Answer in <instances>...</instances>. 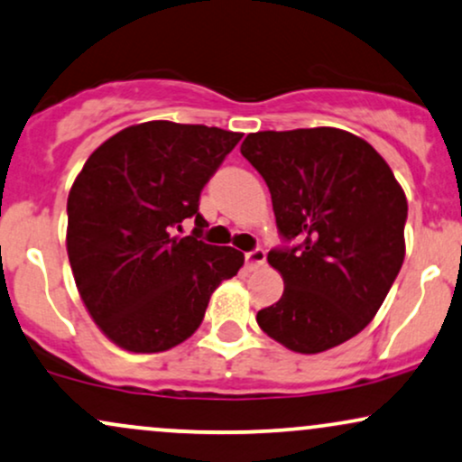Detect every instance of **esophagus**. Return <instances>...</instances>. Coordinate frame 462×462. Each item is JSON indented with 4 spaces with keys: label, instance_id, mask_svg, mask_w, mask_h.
Returning a JSON list of instances; mask_svg holds the SVG:
<instances>
[{
    "label": "esophagus",
    "instance_id": "obj_1",
    "mask_svg": "<svg viewBox=\"0 0 462 462\" xmlns=\"http://www.w3.org/2000/svg\"><path fill=\"white\" fill-rule=\"evenodd\" d=\"M265 263V250H250V253H246V267L250 272L253 270H259V267H263Z\"/></svg>",
    "mask_w": 462,
    "mask_h": 462
}]
</instances>
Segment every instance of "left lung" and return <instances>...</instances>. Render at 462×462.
<instances>
[{
    "mask_svg": "<svg viewBox=\"0 0 462 462\" xmlns=\"http://www.w3.org/2000/svg\"><path fill=\"white\" fill-rule=\"evenodd\" d=\"M240 152L270 188L281 236L298 242L267 253L284 291L257 312L259 328L295 353L343 345L405 261V192L373 145L340 128L253 133Z\"/></svg>",
    "mask_w": 462,
    "mask_h": 462,
    "instance_id": "8db88e82",
    "label": "left lung"
}]
</instances>
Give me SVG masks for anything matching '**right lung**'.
I'll return each instance as SVG.
<instances>
[{"label": "right lung", "mask_w": 462, "mask_h": 462, "mask_svg": "<svg viewBox=\"0 0 462 462\" xmlns=\"http://www.w3.org/2000/svg\"><path fill=\"white\" fill-rule=\"evenodd\" d=\"M242 133L199 124H134L106 139L68 195L66 248L85 309L122 349L161 353L201 326L216 287L244 253L199 240L203 186ZM186 217L192 236H173Z\"/></svg>", "instance_id": "obj_1"}]
</instances>
